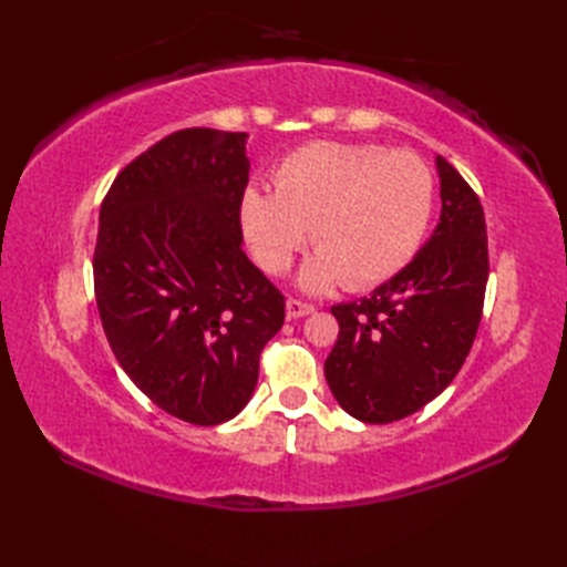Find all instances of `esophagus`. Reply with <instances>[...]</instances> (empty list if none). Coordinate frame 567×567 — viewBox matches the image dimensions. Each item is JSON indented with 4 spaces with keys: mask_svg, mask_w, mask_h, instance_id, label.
Instances as JSON below:
<instances>
[{
    "mask_svg": "<svg viewBox=\"0 0 567 567\" xmlns=\"http://www.w3.org/2000/svg\"><path fill=\"white\" fill-rule=\"evenodd\" d=\"M312 312H315V305H310V302H302L298 298H288V302H286V317L288 319H300V317H307Z\"/></svg>",
    "mask_w": 567,
    "mask_h": 567,
    "instance_id": "obj_1",
    "label": "esophagus"
}]
</instances>
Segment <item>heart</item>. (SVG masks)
<instances>
[{
  "label": "heart",
  "mask_w": 567,
  "mask_h": 567,
  "mask_svg": "<svg viewBox=\"0 0 567 567\" xmlns=\"http://www.w3.org/2000/svg\"><path fill=\"white\" fill-rule=\"evenodd\" d=\"M274 194L248 186L241 227L265 271L281 274L312 229L317 252L300 271L307 290L342 281L362 290L398 274L423 244L435 177L411 151L312 142L274 169Z\"/></svg>",
  "instance_id": "obj_1"
}]
</instances>
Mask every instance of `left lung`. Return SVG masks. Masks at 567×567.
<instances>
[{
    "instance_id": "8db88e82",
    "label": "left lung",
    "mask_w": 567,
    "mask_h": 567,
    "mask_svg": "<svg viewBox=\"0 0 567 567\" xmlns=\"http://www.w3.org/2000/svg\"><path fill=\"white\" fill-rule=\"evenodd\" d=\"M442 213L414 260L371 296L333 305L340 333L323 373L333 398L364 423H392L447 388L466 362L489 274L480 198L437 156Z\"/></svg>"
}]
</instances>
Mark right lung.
Here are the masks:
<instances>
[{"mask_svg": "<svg viewBox=\"0 0 567 567\" xmlns=\"http://www.w3.org/2000/svg\"><path fill=\"white\" fill-rule=\"evenodd\" d=\"M246 132L188 127L120 169L101 203L94 296L130 381L194 425L234 419L286 317L244 252Z\"/></svg>", "mask_w": 567, "mask_h": 567, "instance_id": "obj_1", "label": "right lung"}]
</instances>
